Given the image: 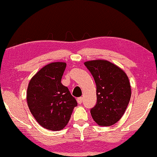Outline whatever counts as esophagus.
<instances>
[{
  "label": "esophagus",
  "mask_w": 157,
  "mask_h": 157,
  "mask_svg": "<svg viewBox=\"0 0 157 157\" xmlns=\"http://www.w3.org/2000/svg\"><path fill=\"white\" fill-rule=\"evenodd\" d=\"M82 101H83V99H82V97H78V98H77V102H78V104H82Z\"/></svg>",
  "instance_id": "esophagus-1"
}]
</instances>
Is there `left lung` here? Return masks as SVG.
Wrapping results in <instances>:
<instances>
[{
	"label": "left lung",
	"instance_id": "obj_1",
	"mask_svg": "<svg viewBox=\"0 0 157 157\" xmlns=\"http://www.w3.org/2000/svg\"><path fill=\"white\" fill-rule=\"evenodd\" d=\"M97 86V104L90 109L93 119L99 126L114 125L122 117L131 97L126 74L105 60L85 62Z\"/></svg>",
	"mask_w": 157,
	"mask_h": 157
}]
</instances>
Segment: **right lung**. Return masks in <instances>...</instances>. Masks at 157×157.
I'll use <instances>...</instances> for the list:
<instances>
[{"mask_svg":"<svg viewBox=\"0 0 157 157\" xmlns=\"http://www.w3.org/2000/svg\"><path fill=\"white\" fill-rule=\"evenodd\" d=\"M67 63L54 62L45 65L31 79L27 90V102L31 114L43 127L61 130L70 121L75 99L61 84Z\"/></svg>","mask_w":157,"mask_h":157,"instance_id":"obj_1","label":"right lung"}]
</instances>
